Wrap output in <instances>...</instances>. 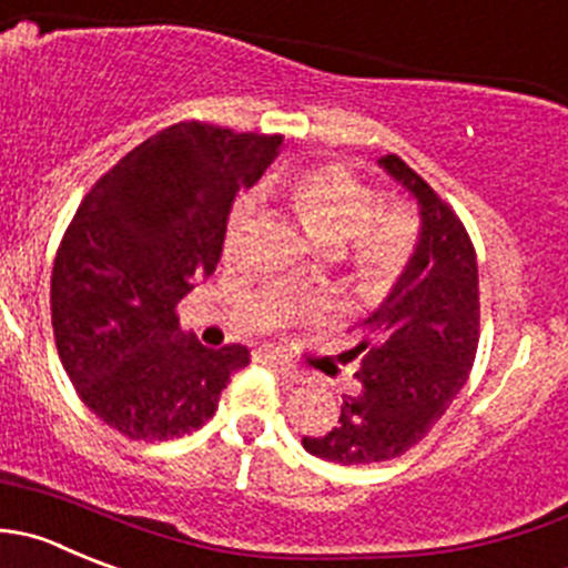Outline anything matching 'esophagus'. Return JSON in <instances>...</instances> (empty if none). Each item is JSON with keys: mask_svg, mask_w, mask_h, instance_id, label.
Returning a JSON list of instances; mask_svg holds the SVG:
<instances>
[{"mask_svg": "<svg viewBox=\"0 0 568 568\" xmlns=\"http://www.w3.org/2000/svg\"><path fill=\"white\" fill-rule=\"evenodd\" d=\"M266 363L274 368V372L280 374V377L285 379V383H291V385L302 383V372L294 366V363L283 361V357H280V355H266Z\"/></svg>", "mask_w": 568, "mask_h": 568, "instance_id": "esophagus-1", "label": "esophagus"}]
</instances>
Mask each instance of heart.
Returning <instances> with one entry per match:
<instances>
[{
  "mask_svg": "<svg viewBox=\"0 0 568 568\" xmlns=\"http://www.w3.org/2000/svg\"><path fill=\"white\" fill-rule=\"evenodd\" d=\"M268 196L283 202L305 233L327 252L352 246V277L368 296L388 294L416 252V224L402 207L374 211L372 191L341 166H316L272 180ZM250 205H239L224 230V255L241 250Z\"/></svg>",
  "mask_w": 568,
  "mask_h": 568,
  "instance_id": "b5f03b06",
  "label": "heart"
}]
</instances>
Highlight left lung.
<instances>
[{
	"label": "left lung",
	"instance_id": "8db88e82",
	"mask_svg": "<svg viewBox=\"0 0 568 568\" xmlns=\"http://www.w3.org/2000/svg\"><path fill=\"white\" fill-rule=\"evenodd\" d=\"M379 166L416 200L422 227L410 263L363 338L344 352L357 363V390L344 396L338 424L302 447L341 466L394 460L416 447L466 385L480 341V280L469 233L453 207L402 158Z\"/></svg>",
	"mask_w": 568,
	"mask_h": 568
}]
</instances>
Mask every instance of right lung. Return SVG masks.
Wrapping results in <instances>:
<instances>
[{"label": "right lung", "mask_w": 568, "mask_h": 568, "mask_svg": "<svg viewBox=\"0 0 568 568\" xmlns=\"http://www.w3.org/2000/svg\"><path fill=\"white\" fill-rule=\"evenodd\" d=\"M283 135L180 121L126 152L77 207L52 268V327L80 399L132 442L200 430L241 344L207 349L178 302L216 272L230 207Z\"/></svg>", "instance_id": "right-lung-1"}]
</instances>
